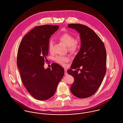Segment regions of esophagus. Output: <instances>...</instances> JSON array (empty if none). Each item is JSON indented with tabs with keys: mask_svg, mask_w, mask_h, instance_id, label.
I'll return each instance as SVG.
<instances>
[{
	"mask_svg": "<svg viewBox=\"0 0 123 123\" xmlns=\"http://www.w3.org/2000/svg\"><path fill=\"white\" fill-rule=\"evenodd\" d=\"M64 70H65V75H68V73H67V69L65 68Z\"/></svg>",
	"mask_w": 123,
	"mask_h": 123,
	"instance_id": "1",
	"label": "esophagus"
}]
</instances>
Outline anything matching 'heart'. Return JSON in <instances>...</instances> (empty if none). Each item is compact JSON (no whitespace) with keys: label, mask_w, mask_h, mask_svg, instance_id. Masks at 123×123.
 <instances>
[{"label":"heart","mask_w":123,"mask_h":123,"mask_svg":"<svg viewBox=\"0 0 123 123\" xmlns=\"http://www.w3.org/2000/svg\"><path fill=\"white\" fill-rule=\"evenodd\" d=\"M59 39L65 43L68 47V50L71 52H75L77 49V43L76 42L75 37L68 33H64L59 36ZM54 45L53 40H50L48 43V47L50 50H52ZM69 60L68 57L66 56L58 55L55 58L56 62L61 65H64L65 62H68Z\"/></svg>","instance_id":"heart-1"}]
</instances>
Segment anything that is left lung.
<instances>
[{
	"instance_id": "1",
	"label": "left lung",
	"mask_w": 123,
	"mask_h": 123,
	"mask_svg": "<svg viewBox=\"0 0 123 123\" xmlns=\"http://www.w3.org/2000/svg\"><path fill=\"white\" fill-rule=\"evenodd\" d=\"M68 27L77 31L81 40L80 51L67 71L74 79L70 91L78 98H88L97 92L105 75V48L98 35L87 26L73 23L68 24ZM74 69L76 70L73 71Z\"/></svg>"
}]
</instances>
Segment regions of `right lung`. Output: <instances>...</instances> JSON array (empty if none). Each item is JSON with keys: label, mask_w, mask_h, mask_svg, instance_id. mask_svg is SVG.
Wrapping results in <instances>:
<instances>
[{"label": "right lung", "mask_w": 123, "mask_h": 123, "mask_svg": "<svg viewBox=\"0 0 123 123\" xmlns=\"http://www.w3.org/2000/svg\"><path fill=\"white\" fill-rule=\"evenodd\" d=\"M58 28V25L36 26L24 36L18 47L17 63L22 82L38 100L52 97L64 75V69L58 64L53 63L51 68H44L49 40Z\"/></svg>", "instance_id": "1"}]
</instances>
